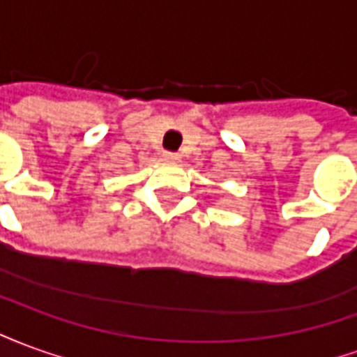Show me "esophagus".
<instances>
[{"mask_svg":"<svg viewBox=\"0 0 357 357\" xmlns=\"http://www.w3.org/2000/svg\"><path fill=\"white\" fill-rule=\"evenodd\" d=\"M162 160L164 162H179V155L178 153H164L162 155Z\"/></svg>","mask_w":357,"mask_h":357,"instance_id":"1","label":"esophagus"}]
</instances>
